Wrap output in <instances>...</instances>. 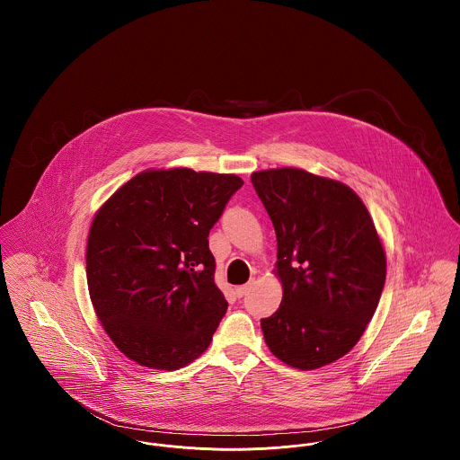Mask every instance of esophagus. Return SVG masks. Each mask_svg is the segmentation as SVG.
<instances>
[{"mask_svg":"<svg viewBox=\"0 0 460 460\" xmlns=\"http://www.w3.org/2000/svg\"><path fill=\"white\" fill-rule=\"evenodd\" d=\"M250 288H252V283H248V285L238 286V288H236V295H238V296H244V295L250 291Z\"/></svg>","mask_w":460,"mask_h":460,"instance_id":"obj_1","label":"esophagus"}]
</instances>
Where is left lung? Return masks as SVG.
<instances>
[{
    "instance_id": "left-lung-1",
    "label": "left lung",
    "mask_w": 460,
    "mask_h": 460,
    "mask_svg": "<svg viewBox=\"0 0 460 460\" xmlns=\"http://www.w3.org/2000/svg\"><path fill=\"white\" fill-rule=\"evenodd\" d=\"M278 238L279 308L261 321L281 362L312 371L357 345L379 304L386 253L371 214L347 184L281 167L252 174Z\"/></svg>"
}]
</instances>
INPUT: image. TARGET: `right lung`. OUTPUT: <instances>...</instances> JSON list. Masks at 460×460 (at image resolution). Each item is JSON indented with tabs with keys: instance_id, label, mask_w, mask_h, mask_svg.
I'll return each instance as SVG.
<instances>
[{
	"instance_id": "right-lung-1",
	"label": "right lung",
	"mask_w": 460,
	"mask_h": 460,
	"mask_svg": "<svg viewBox=\"0 0 460 460\" xmlns=\"http://www.w3.org/2000/svg\"><path fill=\"white\" fill-rule=\"evenodd\" d=\"M241 186L234 174L148 169L94 214L89 296L113 345L136 364L175 371L208 349L227 302L207 238Z\"/></svg>"
}]
</instances>
